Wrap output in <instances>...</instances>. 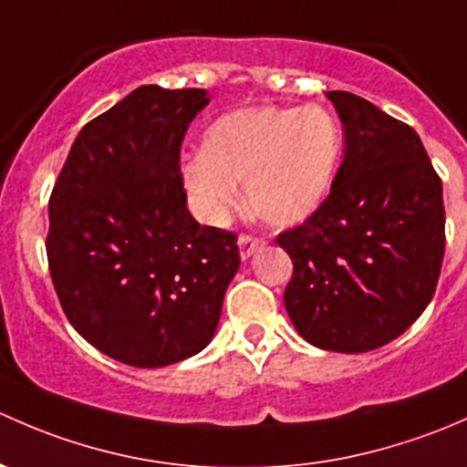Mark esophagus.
Returning <instances> with one entry per match:
<instances>
[{
    "instance_id": "1",
    "label": "esophagus",
    "mask_w": 467,
    "mask_h": 467,
    "mask_svg": "<svg viewBox=\"0 0 467 467\" xmlns=\"http://www.w3.org/2000/svg\"><path fill=\"white\" fill-rule=\"evenodd\" d=\"M238 247H240V256H243V261H247L249 256H254V252H258L261 247H265V240L256 238V235L243 234L238 238Z\"/></svg>"
}]
</instances>
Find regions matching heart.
I'll list each match as a JSON object with an SVG mask.
<instances>
[{"label": "heart", "instance_id": "obj_1", "mask_svg": "<svg viewBox=\"0 0 467 467\" xmlns=\"http://www.w3.org/2000/svg\"><path fill=\"white\" fill-rule=\"evenodd\" d=\"M341 148L339 121L321 105L243 108L206 130L202 152L184 163V184L204 213L223 215L244 180L252 213L292 227L326 200Z\"/></svg>", "mask_w": 467, "mask_h": 467}]
</instances>
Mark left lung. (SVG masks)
<instances>
[{"instance_id": "8db88e82", "label": "left lung", "mask_w": 467, "mask_h": 467, "mask_svg": "<svg viewBox=\"0 0 467 467\" xmlns=\"http://www.w3.org/2000/svg\"><path fill=\"white\" fill-rule=\"evenodd\" d=\"M346 150L330 193L276 235L290 254L285 310L312 346L367 353L431 301L445 254L443 184L416 130L350 91H328Z\"/></svg>"}]
</instances>
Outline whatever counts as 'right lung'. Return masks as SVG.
<instances>
[{
  "label": "right lung",
  "instance_id": "add662e5",
  "mask_svg": "<svg viewBox=\"0 0 467 467\" xmlns=\"http://www.w3.org/2000/svg\"><path fill=\"white\" fill-rule=\"evenodd\" d=\"M204 89L137 88L78 132L49 198L47 258L69 324L117 362L200 353L240 267L238 238L186 209L180 152Z\"/></svg>",
  "mask_w": 467,
  "mask_h": 467
}]
</instances>
